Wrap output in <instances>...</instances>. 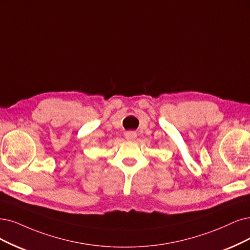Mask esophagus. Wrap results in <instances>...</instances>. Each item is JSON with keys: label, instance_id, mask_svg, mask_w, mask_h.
Returning <instances> with one entry per match:
<instances>
[{"label": "esophagus", "instance_id": "1", "mask_svg": "<svg viewBox=\"0 0 250 250\" xmlns=\"http://www.w3.org/2000/svg\"><path fill=\"white\" fill-rule=\"evenodd\" d=\"M137 134L135 132H126L125 133V139L126 140H134L136 139Z\"/></svg>", "mask_w": 250, "mask_h": 250}]
</instances>
